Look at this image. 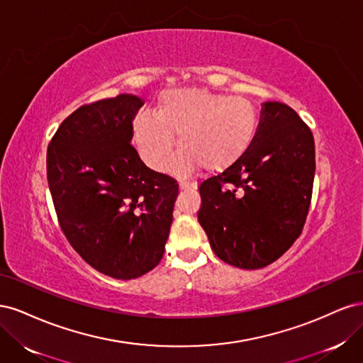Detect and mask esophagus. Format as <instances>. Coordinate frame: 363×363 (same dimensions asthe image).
<instances>
[{
	"label": "esophagus",
	"mask_w": 363,
	"mask_h": 363,
	"mask_svg": "<svg viewBox=\"0 0 363 363\" xmlns=\"http://www.w3.org/2000/svg\"><path fill=\"white\" fill-rule=\"evenodd\" d=\"M180 189H182V191H195V189H196V183L182 180V182H180Z\"/></svg>",
	"instance_id": "esophagus-1"
}]
</instances>
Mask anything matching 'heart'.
Returning <instances> with one entry per match:
<instances>
[{
	"instance_id": "obj_1",
	"label": "heart",
	"mask_w": 363,
	"mask_h": 363,
	"mask_svg": "<svg viewBox=\"0 0 363 363\" xmlns=\"http://www.w3.org/2000/svg\"><path fill=\"white\" fill-rule=\"evenodd\" d=\"M256 107L242 96L206 89H171L159 96L155 113L142 112L131 131L151 169L167 171L179 136L180 168L221 172L240 159L257 131Z\"/></svg>"
}]
</instances>
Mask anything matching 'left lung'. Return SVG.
I'll use <instances>...</instances> for the list:
<instances>
[{
	"instance_id": "8db88e82",
	"label": "left lung",
	"mask_w": 363,
	"mask_h": 363,
	"mask_svg": "<svg viewBox=\"0 0 363 363\" xmlns=\"http://www.w3.org/2000/svg\"><path fill=\"white\" fill-rule=\"evenodd\" d=\"M313 177L311 128L289 106L263 103L248 150L200 184L199 221L215 255L242 269L276 262L301 235Z\"/></svg>"
}]
</instances>
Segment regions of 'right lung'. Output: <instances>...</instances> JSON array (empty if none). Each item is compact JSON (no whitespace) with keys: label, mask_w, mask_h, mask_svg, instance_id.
<instances>
[{"label":"right lung","mask_w":363,"mask_h":363,"mask_svg":"<svg viewBox=\"0 0 363 363\" xmlns=\"http://www.w3.org/2000/svg\"><path fill=\"white\" fill-rule=\"evenodd\" d=\"M144 101L121 94L63 121L47 151V177L62 232L104 276L130 280L159 265L179 184L150 169L131 145Z\"/></svg>","instance_id":"right-lung-1"}]
</instances>
